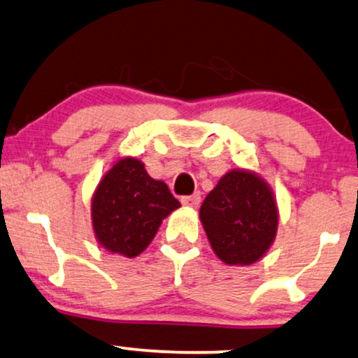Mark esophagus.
<instances>
[{
    "mask_svg": "<svg viewBox=\"0 0 358 358\" xmlns=\"http://www.w3.org/2000/svg\"><path fill=\"white\" fill-rule=\"evenodd\" d=\"M182 203L185 206H190V208H196L200 205V195L198 193H193L190 196H182Z\"/></svg>",
    "mask_w": 358,
    "mask_h": 358,
    "instance_id": "esophagus-1",
    "label": "esophagus"
}]
</instances>
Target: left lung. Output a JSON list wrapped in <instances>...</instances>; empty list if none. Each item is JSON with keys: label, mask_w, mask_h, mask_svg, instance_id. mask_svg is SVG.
Listing matches in <instances>:
<instances>
[{"label": "left lung", "mask_w": 358, "mask_h": 358, "mask_svg": "<svg viewBox=\"0 0 358 358\" xmlns=\"http://www.w3.org/2000/svg\"><path fill=\"white\" fill-rule=\"evenodd\" d=\"M278 205L273 190L257 171L235 168L218 180L200 208L208 242L223 264L248 266L275 242Z\"/></svg>", "instance_id": "8db88e82"}]
</instances>
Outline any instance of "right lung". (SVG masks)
Listing matches in <instances>:
<instances>
[{
	"mask_svg": "<svg viewBox=\"0 0 358 358\" xmlns=\"http://www.w3.org/2000/svg\"><path fill=\"white\" fill-rule=\"evenodd\" d=\"M166 183L136 157H122L101 176L92 198V227L100 247L135 258L152 243L162 222L180 208Z\"/></svg>",
	"mask_w": 358,
	"mask_h": 358,
	"instance_id": "right-lung-1",
	"label": "right lung"
}]
</instances>
